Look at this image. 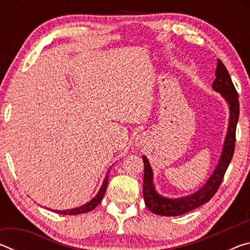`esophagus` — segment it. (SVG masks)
Instances as JSON below:
<instances>
[{
	"label": "esophagus",
	"instance_id": "obj_1",
	"mask_svg": "<svg viewBox=\"0 0 250 250\" xmlns=\"http://www.w3.org/2000/svg\"><path fill=\"white\" fill-rule=\"evenodd\" d=\"M147 142H149V137H147V134H146V133L139 134L138 137L135 138V146H146Z\"/></svg>",
	"mask_w": 250,
	"mask_h": 250
}]
</instances>
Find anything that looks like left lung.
Listing matches in <instances>:
<instances>
[{
	"mask_svg": "<svg viewBox=\"0 0 250 250\" xmlns=\"http://www.w3.org/2000/svg\"><path fill=\"white\" fill-rule=\"evenodd\" d=\"M215 78L211 88L221 94L229 108V120H228L227 133L224 140L223 150L219 156L218 163L215 170L211 173L209 179L206 183L195 193L189 194L188 196L170 198L161 195L155 189L153 183V171L150 166L149 160L146 155H142L143 163H145V176H143V198H145L146 206L152 213L162 216H179V215L188 213L193 209L197 208L201 205L208 202L221 185L222 181L225 175V172L229 166L235 150V134L236 125L238 122L239 117V103L238 94L231 82V78L226 69L225 65L217 61L216 71H215Z\"/></svg>",
	"mask_w": 250,
	"mask_h": 250,
	"instance_id": "left-lung-1",
	"label": "left lung"
}]
</instances>
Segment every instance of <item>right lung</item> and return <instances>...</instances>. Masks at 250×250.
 I'll return each instance as SVG.
<instances>
[{"instance_id":"right-lung-1","label":"right lung","mask_w":250,"mask_h":250,"mask_svg":"<svg viewBox=\"0 0 250 250\" xmlns=\"http://www.w3.org/2000/svg\"><path fill=\"white\" fill-rule=\"evenodd\" d=\"M111 168V167H110ZM109 172L110 170H108L107 174H105V177L104 179L103 182V185H101V188L99 189V192L97 193V195L92 198L91 201L87 202L86 204H83L79 207H76V208H71V209H64V210H57V209H52L53 211H56L57 214H62V215H77V214H83V213H88V211L92 210L94 208H96L97 206L100 204V202L103 201L104 195L105 193V189H107V186H108V180H109ZM50 209V208H49Z\"/></svg>"}]
</instances>
